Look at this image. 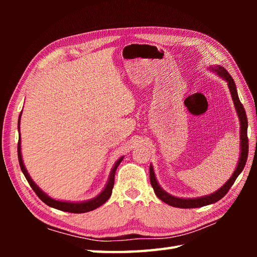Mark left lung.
<instances>
[{"instance_id": "8db88e82", "label": "left lung", "mask_w": 257, "mask_h": 257, "mask_svg": "<svg viewBox=\"0 0 257 257\" xmlns=\"http://www.w3.org/2000/svg\"><path fill=\"white\" fill-rule=\"evenodd\" d=\"M215 70L220 76H222L227 81L228 88H230V91L232 94V98L234 101V105H235V109L237 111V114L239 117V121H241V157H239V161L238 165L234 171L233 176L230 178V180L223 185L221 189H219L213 194L206 195V196H202V198L198 199H179L176 198V196H172L170 194H168L165 192L160 185L158 184L156 177H155V172L154 169L150 166V183L154 188L155 193L157 194L158 198H159L161 201L165 202V203L174 206V207H181V209H193V207H201L207 204H212L214 202H217L221 200L223 196H224L228 190L231 189L232 185L235 182L236 178L239 176V173L243 171V169L245 167V163H246L247 160V156H248V138H247V117H246V112L244 110V107L242 105V102L239 101L238 96H237V91H236V87L235 83H234L233 78L231 77V75L227 73V70H225L221 66H216Z\"/></svg>"}]
</instances>
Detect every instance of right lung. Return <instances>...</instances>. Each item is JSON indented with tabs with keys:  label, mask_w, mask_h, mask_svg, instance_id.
I'll use <instances>...</instances> for the list:
<instances>
[{
	"label": "right lung",
	"mask_w": 257,
	"mask_h": 257,
	"mask_svg": "<svg viewBox=\"0 0 257 257\" xmlns=\"http://www.w3.org/2000/svg\"><path fill=\"white\" fill-rule=\"evenodd\" d=\"M20 118H21V114H20ZM19 129H20V119H19ZM18 156H19V162H20V167H21V170L22 172L24 173V176L27 180V182L30 183L31 188L34 190V192L36 193V195L40 198L43 202H44L45 204H47L48 206H52L54 209H57V210H61V211H65V212H70V213H86V212H89L97 209L98 206L102 205L105 202L110 198V195L112 193V188H113V183H114V173H116V170L118 166L120 165V162L122 161L123 158H120V159L116 162V165H114L111 174H110V178H109V181L106 185V188L103 189L102 192L97 196V198L92 199L90 201H87V202H81V203H72V202H62V201H57V200H53L51 199L50 196L47 194H45L43 191L37 187V185L33 182V180L31 179V177L29 176V173H27L26 169L23 165V160H22V155H21V138L19 139V144H18Z\"/></svg>",
	"instance_id": "right-lung-1"
}]
</instances>
